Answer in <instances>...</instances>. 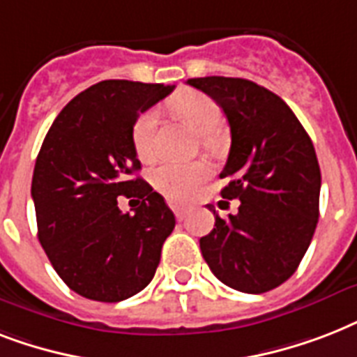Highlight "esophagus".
Instances as JSON below:
<instances>
[{"mask_svg":"<svg viewBox=\"0 0 357 357\" xmlns=\"http://www.w3.org/2000/svg\"><path fill=\"white\" fill-rule=\"evenodd\" d=\"M168 206H170V209L174 211V215L178 218H183L185 213L189 211V206H185V204H179V202H168Z\"/></svg>","mask_w":357,"mask_h":357,"instance_id":"1","label":"esophagus"}]
</instances>
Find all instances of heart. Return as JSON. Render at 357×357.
<instances>
[{
  "label": "heart",
  "mask_w": 357,
  "mask_h": 357,
  "mask_svg": "<svg viewBox=\"0 0 357 357\" xmlns=\"http://www.w3.org/2000/svg\"><path fill=\"white\" fill-rule=\"evenodd\" d=\"M170 105L181 119L187 120L190 128L202 133L204 144L209 148L215 146V131L220 126L222 114L211 98L202 92L185 91L176 94L170 100ZM155 126L157 113L153 109H148L139 114L131 129L135 153L142 161H151L155 157ZM209 174L211 168L204 161H165L151 170V185L170 200H187L209 178Z\"/></svg>",
  "instance_id": "1"
}]
</instances>
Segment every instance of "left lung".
I'll return each mask as SVG.
<instances>
[{"label":"left lung","instance_id":"8db88e82","mask_svg":"<svg viewBox=\"0 0 357 357\" xmlns=\"http://www.w3.org/2000/svg\"><path fill=\"white\" fill-rule=\"evenodd\" d=\"M226 114L231 148L220 178L222 198L238 200L228 218L200 238L215 276L241 293L261 294L287 282L319 222L321 168L310 135L274 92L241 77H195Z\"/></svg>","mask_w":357,"mask_h":357}]
</instances>
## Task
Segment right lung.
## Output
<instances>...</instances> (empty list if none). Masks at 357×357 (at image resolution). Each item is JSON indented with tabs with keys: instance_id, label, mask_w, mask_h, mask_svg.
<instances>
[{
	"instance_id": "1",
	"label": "right lung",
	"mask_w": 357,
	"mask_h": 357,
	"mask_svg": "<svg viewBox=\"0 0 357 357\" xmlns=\"http://www.w3.org/2000/svg\"><path fill=\"white\" fill-rule=\"evenodd\" d=\"M161 83L100 81L59 113L35 162L31 196L38 241L61 280L81 296L120 302L151 282L176 217L142 178L131 129L168 96ZM119 195H137L135 213Z\"/></svg>"
}]
</instances>
